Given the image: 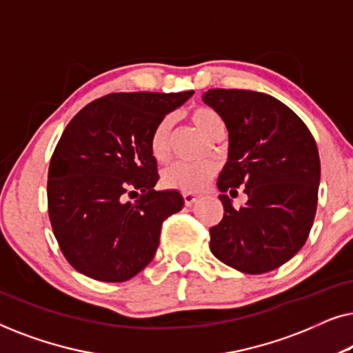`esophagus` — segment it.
I'll use <instances>...</instances> for the list:
<instances>
[{
  "instance_id": "esophagus-1",
  "label": "esophagus",
  "mask_w": 353,
  "mask_h": 353,
  "mask_svg": "<svg viewBox=\"0 0 353 353\" xmlns=\"http://www.w3.org/2000/svg\"><path fill=\"white\" fill-rule=\"evenodd\" d=\"M183 199H185L186 205H192L194 202L199 201V196L194 194V192H185V194H183Z\"/></svg>"
}]
</instances>
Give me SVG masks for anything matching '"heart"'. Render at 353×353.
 I'll return each instance as SVG.
<instances>
[{
  "label": "heart",
  "mask_w": 353,
  "mask_h": 353,
  "mask_svg": "<svg viewBox=\"0 0 353 353\" xmlns=\"http://www.w3.org/2000/svg\"><path fill=\"white\" fill-rule=\"evenodd\" d=\"M191 123L204 134L205 138L215 139L223 133L225 123L214 109L194 108L188 114ZM149 151L157 162H163L170 154V119H162L154 127L149 138ZM216 167L214 163H172L162 172V183L165 188L181 192H201L214 178Z\"/></svg>",
  "instance_id": "b5f03b06"
}]
</instances>
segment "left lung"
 Here are the masks:
<instances>
[{
    "label": "left lung",
    "mask_w": 353,
    "mask_h": 353,
    "mask_svg": "<svg viewBox=\"0 0 353 353\" xmlns=\"http://www.w3.org/2000/svg\"><path fill=\"white\" fill-rule=\"evenodd\" d=\"M202 101L223 119L230 141L216 181L225 214L210 228L212 254L238 272H272L302 249L312 230L320 186L315 139L270 94L215 88ZM239 185L248 202L234 210L230 198Z\"/></svg>",
    "instance_id": "1"
}]
</instances>
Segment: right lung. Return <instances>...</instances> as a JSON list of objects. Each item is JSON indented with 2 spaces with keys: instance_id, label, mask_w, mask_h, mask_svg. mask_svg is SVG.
<instances>
[{
  "instance_id": "1",
  "label": "right lung",
  "mask_w": 353,
  "mask_h": 353,
  "mask_svg": "<svg viewBox=\"0 0 353 353\" xmlns=\"http://www.w3.org/2000/svg\"><path fill=\"white\" fill-rule=\"evenodd\" d=\"M192 93H112L65 127L48 172V214L79 273L122 283L154 259L162 221L185 201L176 190H154L159 173L149 138Z\"/></svg>"
}]
</instances>
